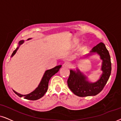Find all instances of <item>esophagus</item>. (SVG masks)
Returning <instances> with one entry per match:
<instances>
[{"instance_id":"34e87169","label":"esophagus","mask_w":121,"mask_h":121,"mask_svg":"<svg viewBox=\"0 0 121 121\" xmlns=\"http://www.w3.org/2000/svg\"><path fill=\"white\" fill-rule=\"evenodd\" d=\"M70 67V65L69 63H64L62 65V68H69Z\"/></svg>"}]
</instances>
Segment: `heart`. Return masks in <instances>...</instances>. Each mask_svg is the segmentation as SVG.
Masks as SVG:
<instances>
[{
	"instance_id": "heart-1",
	"label": "heart",
	"mask_w": 121,
	"mask_h": 121,
	"mask_svg": "<svg viewBox=\"0 0 121 121\" xmlns=\"http://www.w3.org/2000/svg\"><path fill=\"white\" fill-rule=\"evenodd\" d=\"M80 41V39H79V38H78V37L74 38V39H72L71 42H70V44L69 46L70 48H75L76 47H77L78 45H79ZM86 48V44L81 43L78 46V48H77L78 52L79 53H81L84 51Z\"/></svg>"
}]
</instances>
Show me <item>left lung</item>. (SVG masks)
I'll list each match as a JSON object with an SVG mask.
<instances>
[{"label": "left lung", "mask_w": 121, "mask_h": 121, "mask_svg": "<svg viewBox=\"0 0 121 121\" xmlns=\"http://www.w3.org/2000/svg\"><path fill=\"white\" fill-rule=\"evenodd\" d=\"M94 53L98 55L102 60V74L97 82H89L88 77L78 68H76V70H70V75L68 80V86L72 92L79 97L96 95L103 90L111 75V57L103 43H99L93 47L88 55L82 57H87Z\"/></svg>", "instance_id": "1"}]
</instances>
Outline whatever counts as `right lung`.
Returning a JSON list of instances; mask_svg holds the SVG:
<instances>
[{"label":"right lung","mask_w":121,"mask_h":121,"mask_svg":"<svg viewBox=\"0 0 121 121\" xmlns=\"http://www.w3.org/2000/svg\"><path fill=\"white\" fill-rule=\"evenodd\" d=\"M28 39L27 40L30 39ZM24 40L20 41L19 43H18V46L17 47V48L14 51H13V53L12 54L11 57L13 56L16 54V53L17 51V50L19 48L20 46L24 43ZM61 67V65H58L55 67L51 69L47 70L45 72L42 79H41L40 82H39V85L36 88L35 91H33L32 92L29 93L28 94L23 95L19 93H18L16 92V91H13L17 95L19 96V97H24V99H28V100H37L41 98H42L43 96L45 95V94L46 93L48 89V82H49L50 79L53 75H54L56 73H57L60 69Z\"/></svg>","instance_id":"obj_1"}]
</instances>
